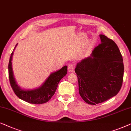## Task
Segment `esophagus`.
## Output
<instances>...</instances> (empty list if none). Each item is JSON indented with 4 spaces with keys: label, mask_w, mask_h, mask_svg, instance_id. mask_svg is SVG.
I'll return each instance as SVG.
<instances>
[{
    "label": "esophagus",
    "mask_w": 131,
    "mask_h": 131,
    "mask_svg": "<svg viewBox=\"0 0 131 131\" xmlns=\"http://www.w3.org/2000/svg\"><path fill=\"white\" fill-rule=\"evenodd\" d=\"M68 70L69 73L73 72H74V65L73 64H69L68 66Z\"/></svg>",
    "instance_id": "1"
}]
</instances>
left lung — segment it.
I'll return each mask as SVG.
<instances>
[{"mask_svg": "<svg viewBox=\"0 0 131 131\" xmlns=\"http://www.w3.org/2000/svg\"><path fill=\"white\" fill-rule=\"evenodd\" d=\"M101 44L90 56L77 64L79 93L89 104L95 105L115 96L123 82V58L113 40L100 35Z\"/></svg>", "mask_w": 131, "mask_h": 131, "instance_id": "left-lung-1", "label": "left lung"}]
</instances>
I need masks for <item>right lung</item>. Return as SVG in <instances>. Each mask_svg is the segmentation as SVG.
I'll return each instance as SVG.
<instances>
[{"mask_svg": "<svg viewBox=\"0 0 131 131\" xmlns=\"http://www.w3.org/2000/svg\"><path fill=\"white\" fill-rule=\"evenodd\" d=\"M17 45L18 44H16L14 51L11 53L9 62V79L11 87L17 97L26 102L31 104H39L49 102L54 94L59 82L67 73L68 66H64L58 71L51 73L45 81L39 87L34 89L22 88L16 82L12 69V57L14 51Z\"/></svg>", "mask_w": 131, "mask_h": 131, "instance_id": "add662e5", "label": "right lung"}]
</instances>
